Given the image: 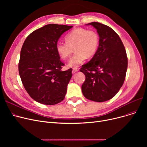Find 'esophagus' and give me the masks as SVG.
<instances>
[{"label":"esophagus","mask_w":147,"mask_h":147,"mask_svg":"<svg viewBox=\"0 0 147 147\" xmlns=\"http://www.w3.org/2000/svg\"><path fill=\"white\" fill-rule=\"evenodd\" d=\"M79 68H76V67H75V68H73V73H76V72H78V71H79Z\"/></svg>","instance_id":"esophagus-1"}]
</instances>
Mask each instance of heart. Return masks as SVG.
I'll return each instance as SVG.
<instances>
[{
  "label": "heart",
  "mask_w": 147,
  "mask_h": 147,
  "mask_svg": "<svg viewBox=\"0 0 147 147\" xmlns=\"http://www.w3.org/2000/svg\"><path fill=\"white\" fill-rule=\"evenodd\" d=\"M65 42L56 45V51L59 57L67 59L74 49L75 54L69 60L68 66L76 67L83 63L86 58H90L96 53L99 44V36L94 30L77 28L68 33Z\"/></svg>",
  "instance_id": "b5f03b06"
}]
</instances>
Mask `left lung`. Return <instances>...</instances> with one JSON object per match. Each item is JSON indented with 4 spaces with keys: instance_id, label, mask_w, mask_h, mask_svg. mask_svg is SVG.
<instances>
[{
    "instance_id": "obj_1",
    "label": "left lung",
    "mask_w": 147,
    "mask_h": 147,
    "mask_svg": "<svg viewBox=\"0 0 147 147\" xmlns=\"http://www.w3.org/2000/svg\"><path fill=\"white\" fill-rule=\"evenodd\" d=\"M87 25L97 30L99 44L93 58L80 69L86 77L82 93L91 101L104 102L116 95L124 83L127 68L126 52L120 37L111 27L97 22Z\"/></svg>"
}]
</instances>
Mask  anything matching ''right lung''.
<instances>
[{
	"mask_svg": "<svg viewBox=\"0 0 147 147\" xmlns=\"http://www.w3.org/2000/svg\"><path fill=\"white\" fill-rule=\"evenodd\" d=\"M72 26L51 24L26 38L20 53L18 70L25 89L34 101L52 105L64 100L72 69L61 71L64 63L56 51L61 36Z\"/></svg>",
	"mask_w": 147,
	"mask_h": 147,
	"instance_id": "add662e5",
	"label": "right lung"
}]
</instances>
